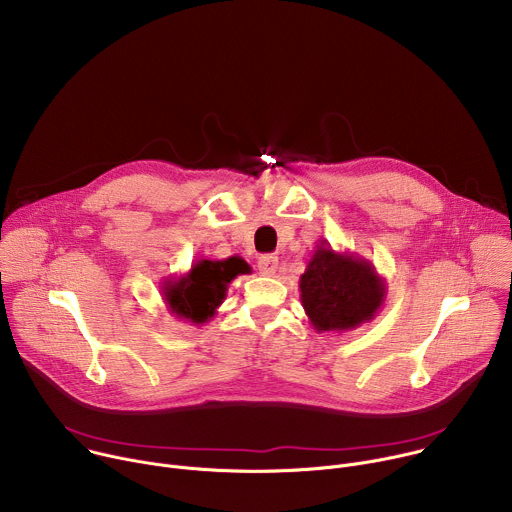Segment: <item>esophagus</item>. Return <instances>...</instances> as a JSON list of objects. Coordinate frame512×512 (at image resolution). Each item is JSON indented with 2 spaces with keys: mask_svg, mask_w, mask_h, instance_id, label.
I'll use <instances>...</instances> for the list:
<instances>
[{
  "mask_svg": "<svg viewBox=\"0 0 512 512\" xmlns=\"http://www.w3.org/2000/svg\"><path fill=\"white\" fill-rule=\"evenodd\" d=\"M277 265H279V259H277L275 255H263V257L259 259V263H257L259 273H261V275H267V277H271V275L277 271Z\"/></svg>",
  "mask_w": 512,
  "mask_h": 512,
  "instance_id": "34e87169",
  "label": "esophagus"
}]
</instances>
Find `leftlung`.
I'll return each mask as SVG.
<instances>
[{
  "mask_svg": "<svg viewBox=\"0 0 512 512\" xmlns=\"http://www.w3.org/2000/svg\"><path fill=\"white\" fill-rule=\"evenodd\" d=\"M300 298L316 332L342 334L379 314L387 285L369 259L320 241L300 277Z\"/></svg>",
  "mask_w": 512,
  "mask_h": 512,
  "instance_id": "1",
  "label": "left lung"
}]
</instances>
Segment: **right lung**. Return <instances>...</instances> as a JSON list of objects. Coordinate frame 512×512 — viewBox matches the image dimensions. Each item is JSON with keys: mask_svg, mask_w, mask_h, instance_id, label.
I'll list each match as a JSON object with an SVG mask.
<instances>
[{"mask_svg": "<svg viewBox=\"0 0 512 512\" xmlns=\"http://www.w3.org/2000/svg\"><path fill=\"white\" fill-rule=\"evenodd\" d=\"M251 267L239 255L227 259H198L182 275H172L162 283L168 312L180 320L202 326L210 322L227 298L229 283Z\"/></svg>", "mask_w": 512, "mask_h": 512, "instance_id": "obj_1", "label": "right lung"}]
</instances>
